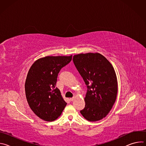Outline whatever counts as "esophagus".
<instances>
[{
  "instance_id": "esophagus-1",
  "label": "esophagus",
  "mask_w": 146,
  "mask_h": 146,
  "mask_svg": "<svg viewBox=\"0 0 146 146\" xmlns=\"http://www.w3.org/2000/svg\"><path fill=\"white\" fill-rule=\"evenodd\" d=\"M74 99V98H70V101H73V100Z\"/></svg>"
}]
</instances>
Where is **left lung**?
Masks as SVG:
<instances>
[{"label":"left lung","mask_w":146,"mask_h":146,"mask_svg":"<svg viewBox=\"0 0 146 146\" xmlns=\"http://www.w3.org/2000/svg\"><path fill=\"white\" fill-rule=\"evenodd\" d=\"M74 64L87 86L86 106L82 115L90 121L105 118L114 104L118 82L110 62L99 53L79 54L73 56Z\"/></svg>","instance_id":"8db88e82"}]
</instances>
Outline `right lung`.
<instances>
[{"instance_id": "right-lung-1", "label": "right lung", "mask_w": 146, "mask_h": 146, "mask_svg": "<svg viewBox=\"0 0 146 146\" xmlns=\"http://www.w3.org/2000/svg\"><path fill=\"white\" fill-rule=\"evenodd\" d=\"M70 56H47L36 60L31 66L25 84L26 98L30 108L46 121L57 119L67 103L56 87L60 69L72 60Z\"/></svg>"}]
</instances>
